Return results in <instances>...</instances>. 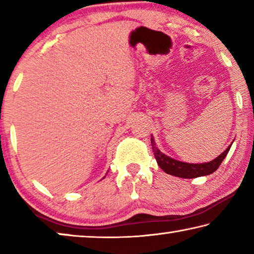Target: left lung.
Masks as SVG:
<instances>
[{
  "label": "left lung",
  "instance_id": "1",
  "mask_svg": "<svg viewBox=\"0 0 254 254\" xmlns=\"http://www.w3.org/2000/svg\"><path fill=\"white\" fill-rule=\"evenodd\" d=\"M151 145H152L153 154L154 157H156V160L158 162L159 167H160L166 174L176 176V177H180V178H197V177H201V176L210 175L213 174L214 171H216L222 163V161L224 160L226 154L229 153L232 144L225 150L224 152L221 153L217 158H215L214 160L209 162H205V163L183 162L166 156L165 153H162L160 150L157 148L153 136H151Z\"/></svg>",
  "mask_w": 254,
  "mask_h": 254
}]
</instances>
